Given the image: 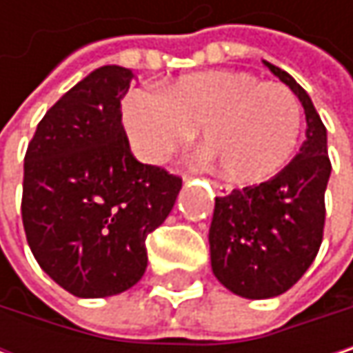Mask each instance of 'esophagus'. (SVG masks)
<instances>
[{"label": "esophagus", "instance_id": "1", "mask_svg": "<svg viewBox=\"0 0 353 353\" xmlns=\"http://www.w3.org/2000/svg\"><path fill=\"white\" fill-rule=\"evenodd\" d=\"M212 188H214V192L216 194H221V196H227L229 192H231V185L229 183H223V181H212Z\"/></svg>", "mask_w": 353, "mask_h": 353}]
</instances>
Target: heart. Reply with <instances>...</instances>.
Instances as JSON below:
<instances>
[{
    "instance_id": "b5f03b06",
    "label": "heart",
    "mask_w": 353,
    "mask_h": 353,
    "mask_svg": "<svg viewBox=\"0 0 353 353\" xmlns=\"http://www.w3.org/2000/svg\"><path fill=\"white\" fill-rule=\"evenodd\" d=\"M122 116L145 161L165 159L202 128L223 174L245 183L276 176L290 161L303 126L301 104L286 85L245 71L192 73L163 92L134 90Z\"/></svg>"
}]
</instances>
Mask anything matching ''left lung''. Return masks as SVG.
Masks as SVG:
<instances>
[{
  "label": "left lung",
  "mask_w": 353,
  "mask_h": 353,
  "mask_svg": "<svg viewBox=\"0 0 353 353\" xmlns=\"http://www.w3.org/2000/svg\"><path fill=\"white\" fill-rule=\"evenodd\" d=\"M265 67L299 96L307 116V141L272 179L219 196L208 233L219 282L255 301L286 292L315 261L331 176L327 130L309 94L280 67Z\"/></svg>",
  "instance_id": "8db88e82"
}]
</instances>
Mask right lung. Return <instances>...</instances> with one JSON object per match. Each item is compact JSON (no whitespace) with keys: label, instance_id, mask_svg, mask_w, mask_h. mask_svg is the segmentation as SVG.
Instances as JSON below:
<instances>
[{"label":"right lung","instance_id":"obj_1","mask_svg":"<svg viewBox=\"0 0 353 353\" xmlns=\"http://www.w3.org/2000/svg\"><path fill=\"white\" fill-rule=\"evenodd\" d=\"M132 71L106 65L38 122L24 157L22 223L38 265L67 292L102 299L147 270V235L172 212L181 177L130 153L120 102Z\"/></svg>","mask_w":353,"mask_h":353}]
</instances>
